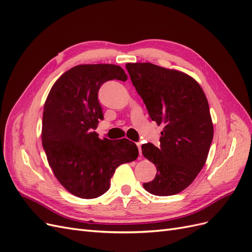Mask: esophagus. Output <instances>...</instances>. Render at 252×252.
Returning a JSON list of instances; mask_svg holds the SVG:
<instances>
[{
  "mask_svg": "<svg viewBox=\"0 0 252 252\" xmlns=\"http://www.w3.org/2000/svg\"><path fill=\"white\" fill-rule=\"evenodd\" d=\"M136 146H138V148H139V154H140V156L142 157V144L139 142V143H136Z\"/></svg>",
  "mask_w": 252,
  "mask_h": 252,
  "instance_id": "34e87169",
  "label": "esophagus"
}]
</instances>
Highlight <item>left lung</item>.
<instances>
[{"mask_svg":"<svg viewBox=\"0 0 252 252\" xmlns=\"http://www.w3.org/2000/svg\"><path fill=\"white\" fill-rule=\"evenodd\" d=\"M127 71L149 117L163 125L159 147L142 145L143 156L157 167L143 187L155 195H173L202 170L213 139L209 105L202 87L188 74L151 63H128Z\"/></svg>","mask_w":252,"mask_h":252,"instance_id":"8db88e82","label":"left lung"}]
</instances>
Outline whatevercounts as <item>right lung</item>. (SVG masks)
Returning <instances> with one entry per match:
<instances>
[{
	"mask_svg": "<svg viewBox=\"0 0 252 252\" xmlns=\"http://www.w3.org/2000/svg\"><path fill=\"white\" fill-rule=\"evenodd\" d=\"M126 81L120 66L78 65L53 84L43 111L42 143L58 181L81 199H94L110 187L121 164L138 158L136 145L127 139H98L94 131L104 119L97 94L105 82Z\"/></svg>",
	"mask_w": 252,
	"mask_h": 252,
	"instance_id": "add662e5",
	"label": "right lung"
}]
</instances>
